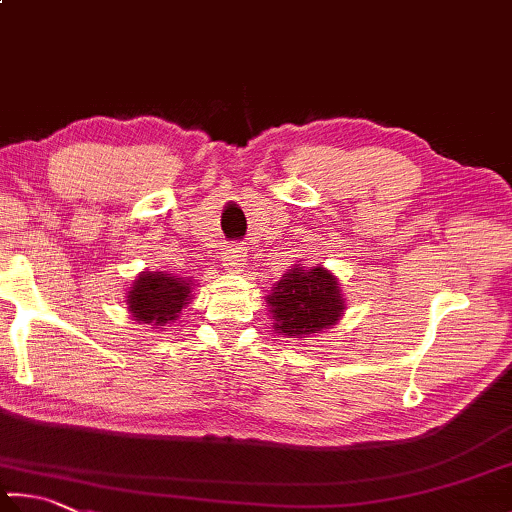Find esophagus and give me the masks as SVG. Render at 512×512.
<instances>
[{
    "label": "esophagus",
    "mask_w": 512,
    "mask_h": 512,
    "mask_svg": "<svg viewBox=\"0 0 512 512\" xmlns=\"http://www.w3.org/2000/svg\"><path fill=\"white\" fill-rule=\"evenodd\" d=\"M221 262H224V268L228 273H241L244 271V266H246V262H248V255H246V248L244 246H230L226 253H224V259H221Z\"/></svg>",
    "instance_id": "34e87169"
}]
</instances>
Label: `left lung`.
I'll use <instances>...</instances> for the list:
<instances>
[{
    "mask_svg": "<svg viewBox=\"0 0 512 512\" xmlns=\"http://www.w3.org/2000/svg\"><path fill=\"white\" fill-rule=\"evenodd\" d=\"M266 304L273 329L286 338H309L338 324L345 315V295L338 277L324 266L293 264L271 286Z\"/></svg>",
    "mask_w": 512,
    "mask_h": 512,
    "instance_id": "1",
    "label": "left lung"
}]
</instances>
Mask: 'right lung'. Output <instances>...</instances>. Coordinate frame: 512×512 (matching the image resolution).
<instances>
[{
    "label": "right lung",
    "instance_id": "obj_1",
    "mask_svg": "<svg viewBox=\"0 0 512 512\" xmlns=\"http://www.w3.org/2000/svg\"><path fill=\"white\" fill-rule=\"evenodd\" d=\"M197 282L165 271H141L127 291V311L138 324L163 329L179 320L181 311L192 302Z\"/></svg>",
    "mask_w": 512,
    "mask_h": 512
}]
</instances>
